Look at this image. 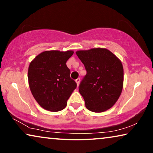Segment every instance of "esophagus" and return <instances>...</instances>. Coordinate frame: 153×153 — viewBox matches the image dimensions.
Segmentation results:
<instances>
[{
  "label": "esophagus",
  "mask_w": 153,
  "mask_h": 153,
  "mask_svg": "<svg viewBox=\"0 0 153 153\" xmlns=\"http://www.w3.org/2000/svg\"><path fill=\"white\" fill-rule=\"evenodd\" d=\"M80 80H81V79H79V78H78V79H76V83L77 85H79V83H80Z\"/></svg>",
  "instance_id": "obj_1"
}]
</instances>
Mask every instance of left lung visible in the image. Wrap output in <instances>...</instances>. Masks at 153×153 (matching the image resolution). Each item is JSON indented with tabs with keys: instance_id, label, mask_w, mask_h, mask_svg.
<instances>
[{
	"instance_id": "1",
	"label": "left lung",
	"mask_w": 153,
	"mask_h": 153,
	"mask_svg": "<svg viewBox=\"0 0 153 153\" xmlns=\"http://www.w3.org/2000/svg\"><path fill=\"white\" fill-rule=\"evenodd\" d=\"M76 53L86 70L79 86L85 106L97 113L109 109L122 92L123 68L120 60L108 49L101 48Z\"/></svg>"
}]
</instances>
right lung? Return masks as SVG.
Instances as JSON below:
<instances>
[{"label":"right lung","instance_id":"right-lung-1","mask_svg":"<svg viewBox=\"0 0 153 153\" xmlns=\"http://www.w3.org/2000/svg\"><path fill=\"white\" fill-rule=\"evenodd\" d=\"M74 52L44 51L35 58L28 68V78L31 93L42 107L59 111L67 106V101L76 83L70 78L66 62Z\"/></svg>","mask_w":153,"mask_h":153}]
</instances>
